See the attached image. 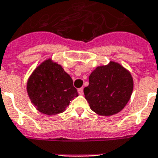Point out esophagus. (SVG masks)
Returning a JSON list of instances; mask_svg holds the SVG:
<instances>
[{
  "label": "esophagus",
  "instance_id": "1",
  "mask_svg": "<svg viewBox=\"0 0 158 158\" xmlns=\"http://www.w3.org/2000/svg\"><path fill=\"white\" fill-rule=\"evenodd\" d=\"M78 93H79L80 95H82L83 94V88L82 87L79 88V89H78Z\"/></svg>",
  "mask_w": 158,
  "mask_h": 158
}]
</instances>
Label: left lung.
<instances>
[{"label":"left lung","instance_id":"obj_1","mask_svg":"<svg viewBox=\"0 0 158 158\" xmlns=\"http://www.w3.org/2000/svg\"><path fill=\"white\" fill-rule=\"evenodd\" d=\"M133 88L131 74L118 63L110 62L91 73L84 95L94 112L109 116L117 114L126 106Z\"/></svg>","mask_w":158,"mask_h":158}]
</instances>
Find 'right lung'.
Here are the masks:
<instances>
[{"label":"right lung","mask_w":158,"mask_h":158,"mask_svg":"<svg viewBox=\"0 0 158 158\" xmlns=\"http://www.w3.org/2000/svg\"><path fill=\"white\" fill-rule=\"evenodd\" d=\"M29 98L41 113H62L73 97L78 96L73 79L62 66L46 60L38 67L27 83Z\"/></svg>","instance_id":"add662e5"}]
</instances>
